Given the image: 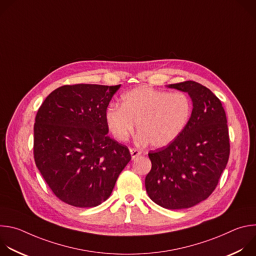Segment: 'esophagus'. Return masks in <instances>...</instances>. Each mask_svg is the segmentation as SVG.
<instances>
[{"label":"esophagus","mask_w":256,"mask_h":256,"mask_svg":"<svg viewBox=\"0 0 256 256\" xmlns=\"http://www.w3.org/2000/svg\"><path fill=\"white\" fill-rule=\"evenodd\" d=\"M130 155H132V159H136V157H138L140 155V151H138V149H134V148H130Z\"/></svg>","instance_id":"34e87169"}]
</instances>
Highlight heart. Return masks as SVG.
Instances as JSON below:
<instances>
[{
	"label": "heart",
	"mask_w": 256,
	"mask_h": 256,
	"mask_svg": "<svg viewBox=\"0 0 256 256\" xmlns=\"http://www.w3.org/2000/svg\"><path fill=\"white\" fill-rule=\"evenodd\" d=\"M192 112L190 97L184 92L170 93L140 86L122 95V105H109L106 124L112 136L124 142L136 124L138 138L152 147L163 148L173 142L186 128Z\"/></svg>",
	"instance_id": "1"
}]
</instances>
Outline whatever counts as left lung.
Segmentation results:
<instances>
[{"mask_svg": "<svg viewBox=\"0 0 256 256\" xmlns=\"http://www.w3.org/2000/svg\"><path fill=\"white\" fill-rule=\"evenodd\" d=\"M168 87L188 93L194 108L173 142L149 152L152 168L144 186L154 202L180 210L198 204L214 190L229 160V130L222 103L210 89L194 81Z\"/></svg>", "mask_w": 256, "mask_h": 256, "instance_id": "obj_1", "label": "left lung"}]
</instances>
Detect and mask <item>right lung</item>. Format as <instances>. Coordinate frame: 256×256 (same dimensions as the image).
<instances>
[{
  "mask_svg": "<svg viewBox=\"0 0 256 256\" xmlns=\"http://www.w3.org/2000/svg\"><path fill=\"white\" fill-rule=\"evenodd\" d=\"M120 87L64 85L46 98L36 114V167L68 204L93 208L105 202L132 159L126 146L107 136L105 112Z\"/></svg>",
  "mask_w": 256,
  "mask_h": 256,
  "instance_id": "add662e5",
  "label": "right lung"
}]
</instances>
